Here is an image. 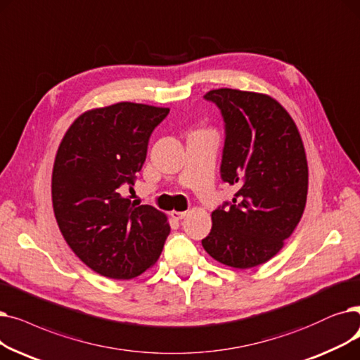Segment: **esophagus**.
<instances>
[{"label":"esophagus","instance_id":"obj_1","mask_svg":"<svg viewBox=\"0 0 360 360\" xmlns=\"http://www.w3.org/2000/svg\"><path fill=\"white\" fill-rule=\"evenodd\" d=\"M186 215H187V212H186V211H184V212H180V211H173V212H171V217H173L176 221L183 219Z\"/></svg>","mask_w":360,"mask_h":360}]
</instances>
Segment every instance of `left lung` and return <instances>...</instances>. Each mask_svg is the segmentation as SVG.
Wrapping results in <instances>:
<instances>
[{
    "mask_svg": "<svg viewBox=\"0 0 360 360\" xmlns=\"http://www.w3.org/2000/svg\"><path fill=\"white\" fill-rule=\"evenodd\" d=\"M203 98L224 122L219 173L237 192L212 212L202 246L224 265L258 266L280 252L302 218L307 195L303 142L293 118L271 96L222 88Z\"/></svg>",
    "mask_w": 360,
    "mask_h": 360,
    "instance_id": "8db88e82",
    "label": "left lung"
}]
</instances>
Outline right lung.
I'll use <instances>...</instances> for the list:
<instances>
[{"label": "right lung", "mask_w": 360, "mask_h": 360, "mask_svg": "<svg viewBox=\"0 0 360 360\" xmlns=\"http://www.w3.org/2000/svg\"><path fill=\"white\" fill-rule=\"evenodd\" d=\"M168 112L118 102L82 114L60 143L53 169L56 219L77 258L101 276L129 280L160 258L167 217L120 191H133L150 134Z\"/></svg>", "instance_id": "add662e5"}]
</instances>
